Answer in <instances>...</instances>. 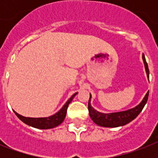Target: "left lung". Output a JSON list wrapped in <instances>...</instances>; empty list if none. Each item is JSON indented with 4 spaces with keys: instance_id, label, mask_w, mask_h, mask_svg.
Wrapping results in <instances>:
<instances>
[{
    "instance_id": "1",
    "label": "left lung",
    "mask_w": 158,
    "mask_h": 158,
    "mask_svg": "<svg viewBox=\"0 0 158 158\" xmlns=\"http://www.w3.org/2000/svg\"><path fill=\"white\" fill-rule=\"evenodd\" d=\"M142 57L148 79H149V69H148V66L146 60H145L144 55L143 54ZM148 94H149V92H148L144 98L141 101V102L136 106H135V107L129 109V110H123V111L112 113H102L98 111V110H95L91 106L92 95L90 94V98H89V115H90L92 120L99 126L110 128L123 126V125L130 123V121H132L133 120H135V118L139 115V114L142 111L143 108L144 107L145 104L147 103L148 98Z\"/></svg>"
}]
</instances>
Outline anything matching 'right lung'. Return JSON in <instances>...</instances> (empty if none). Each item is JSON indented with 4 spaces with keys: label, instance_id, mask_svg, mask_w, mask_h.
Here are the masks:
<instances>
[{
    "label": "right lung",
    "instance_id": "right-lung-1",
    "mask_svg": "<svg viewBox=\"0 0 158 158\" xmlns=\"http://www.w3.org/2000/svg\"><path fill=\"white\" fill-rule=\"evenodd\" d=\"M78 93H75L69 98L67 102L64 103V105L61 107L60 110H59L56 113H55L54 115H50L48 117H38V118H33V117H25L23 115H19L18 113L14 110V112L15 114L18 118L21 121H23L24 124L32 126V127L37 128V129H42V130H48V129H52V128L56 127L59 125H60L64 121L65 115H66L67 108L69 104L71 102L74 97L76 96Z\"/></svg>",
    "mask_w": 158,
    "mask_h": 158
}]
</instances>
